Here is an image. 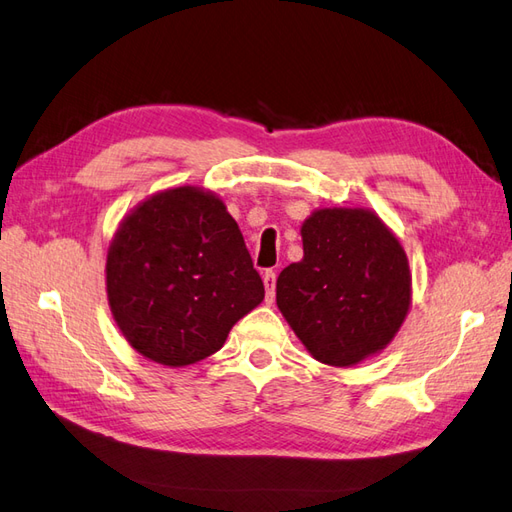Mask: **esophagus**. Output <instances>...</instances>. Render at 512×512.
Masks as SVG:
<instances>
[{
  "mask_svg": "<svg viewBox=\"0 0 512 512\" xmlns=\"http://www.w3.org/2000/svg\"><path fill=\"white\" fill-rule=\"evenodd\" d=\"M275 283H277V275L272 270L264 272V285H266V303L272 305L275 301Z\"/></svg>",
  "mask_w": 512,
  "mask_h": 512,
  "instance_id": "34e87169",
  "label": "esophagus"
}]
</instances>
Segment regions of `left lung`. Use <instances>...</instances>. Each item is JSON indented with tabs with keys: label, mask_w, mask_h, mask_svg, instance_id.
Listing matches in <instances>:
<instances>
[{
	"label": "left lung",
	"mask_w": 512,
	"mask_h": 512,
	"mask_svg": "<svg viewBox=\"0 0 512 512\" xmlns=\"http://www.w3.org/2000/svg\"><path fill=\"white\" fill-rule=\"evenodd\" d=\"M303 259L281 270L277 305L292 331L329 366L382 353L412 303L399 237L371 209L323 207L301 224Z\"/></svg>",
	"instance_id": "8db88e82"
}]
</instances>
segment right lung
Instances as JSON below:
<instances>
[{"label":"right lung","instance_id":"1","mask_svg":"<svg viewBox=\"0 0 512 512\" xmlns=\"http://www.w3.org/2000/svg\"><path fill=\"white\" fill-rule=\"evenodd\" d=\"M104 275L126 342L170 368L222 349L237 320L264 301V283L227 205L194 185L163 189L126 213Z\"/></svg>","mask_w":512,"mask_h":512}]
</instances>
